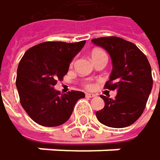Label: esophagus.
Returning a JSON list of instances; mask_svg holds the SVG:
<instances>
[{
  "mask_svg": "<svg viewBox=\"0 0 160 160\" xmlns=\"http://www.w3.org/2000/svg\"><path fill=\"white\" fill-rule=\"evenodd\" d=\"M96 95L95 94H93V93H86V97H88V98H93V97H95Z\"/></svg>",
  "mask_w": 160,
  "mask_h": 160,
  "instance_id": "esophagus-1",
  "label": "esophagus"
}]
</instances>
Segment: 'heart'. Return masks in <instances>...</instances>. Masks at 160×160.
Here are the masks:
<instances>
[{
    "label": "heart",
    "instance_id": "heart-1",
    "mask_svg": "<svg viewBox=\"0 0 160 160\" xmlns=\"http://www.w3.org/2000/svg\"><path fill=\"white\" fill-rule=\"evenodd\" d=\"M99 51H101V50H94L92 53H95V52H99ZM84 86H85V88H87V89H92V85L90 83V82H86L85 84H84Z\"/></svg>",
    "mask_w": 160,
    "mask_h": 160
}]
</instances>
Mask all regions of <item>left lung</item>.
I'll use <instances>...</instances> for the list:
<instances>
[{"label":"left lung","mask_w":160,"mask_h":160,"mask_svg":"<svg viewBox=\"0 0 160 160\" xmlns=\"http://www.w3.org/2000/svg\"><path fill=\"white\" fill-rule=\"evenodd\" d=\"M96 46L111 55L112 71L104 88L116 91L114 99L101 95L105 107L96 112L98 121L112 128H124L140 117L153 87L150 63L145 54L132 42L115 37L92 39Z\"/></svg>","instance_id":"8db88e82"}]
</instances>
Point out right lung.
<instances>
[{
	"label": "right lung",
	"instance_id": "obj_1",
	"mask_svg": "<svg viewBox=\"0 0 160 160\" xmlns=\"http://www.w3.org/2000/svg\"><path fill=\"white\" fill-rule=\"evenodd\" d=\"M86 41L77 43L44 42L26 51L18 69L16 87L20 103L37 124L56 127L68 120L82 92L62 94L53 86L68 73L69 63Z\"/></svg>",
	"mask_w": 160,
	"mask_h": 160
}]
</instances>
